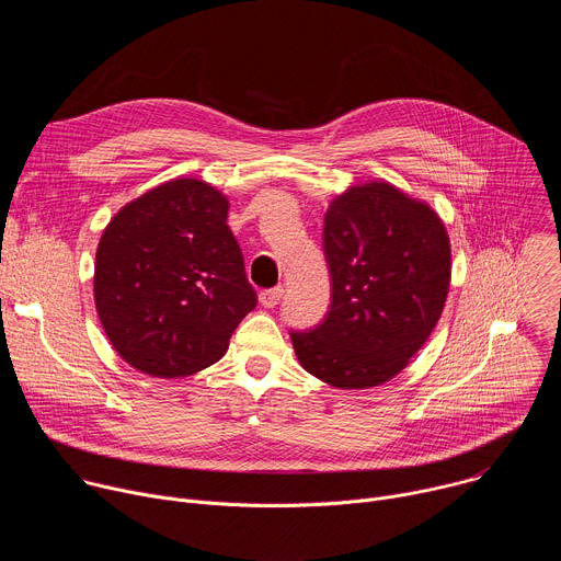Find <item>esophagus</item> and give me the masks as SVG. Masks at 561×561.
<instances>
[{"label": "esophagus", "instance_id": "obj_1", "mask_svg": "<svg viewBox=\"0 0 561 561\" xmlns=\"http://www.w3.org/2000/svg\"><path fill=\"white\" fill-rule=\"evenodd\" d=\"M282 295H284V288H282V286H277V288H268V290H262V293H260V304H262L264 308H273V306H277V304H279Z\"/></svg>", "mask_w": 561, "mask_h": 561}]
</instances>
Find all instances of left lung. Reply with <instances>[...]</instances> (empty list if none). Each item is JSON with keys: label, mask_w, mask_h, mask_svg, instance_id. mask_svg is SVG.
<instances>
[{"label": "left lung", "mask_w": 561, "mask_h": 561, "mask_svg": "<svg viewBox=\"0 0 561 561\" xmlns=\"http://www.w3.org/2000/svg\"><path fill=\"white\" fill-rule=\"evenodd\" d=\"M324 253L333 299L310 333H290L304 370L357 390L390 381L426 344L450 288V239L424 199L383 180L329 204Z\"/></svg>", "instance_id": "left-lung-1"}]
</instances>
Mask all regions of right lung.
<instances>
[{"label": "right lung", "mask_w": 561, "mask_h": 561, "mask_svg": "<svg viewBox=\"0 0 561 561\" xmlns=\"http://www.w3.org/2000/svg\"><path fill=\"white\" fill-rule=\"evenodd\" d=\"M228 197L195 178L159 184L104 228L93 295L117 355L152 377H188L224 357L257 306L226 224Z\"/></svg>", "instance_id": "obj_1"}]
</instances>
